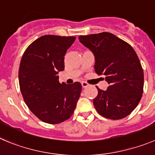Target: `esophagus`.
<instances>
[{"label":"esophagus","instance_id":"obj_1","mask_svg":"<svg viewBox=\"0 0 155 155\" xmlns=\"http://www.w3.org/2000/svg\"><path fill=\"white\" fill-rule=\"evenodd\" d=\"M81 84H82V88H86L89 86V83H87V82H82V83H81Z\"/></svg>","mask_w":155,"mask_h":155}]
</instances>
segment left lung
Masks as SVG:
<instances>
[{
  "instance_id": "8db88e82",
  "label": "left lung",
  "mask_w": 155,
  "mask_h": 155,
  "mask_svg": "<svg viewBox=\"0 0 155 155\" xmlns=\"http://www.w3.org/2000/svg\"><path fill=\"white\" fill-rule=\"evenodd\" d=\"M81 43L95 56V73L102 75L108 86L98 89L93 99L102 116L121 119L136 108L143 94L144 73L134 49L128 43L108 32L79 36Z\"/></svg>"
}]
</instances>
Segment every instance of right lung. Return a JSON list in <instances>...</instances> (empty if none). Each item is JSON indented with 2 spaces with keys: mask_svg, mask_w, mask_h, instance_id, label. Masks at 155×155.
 I'll return each mask as SVG.
<instances>
[{
  "mask_svg": "<svg viewBox=\"0 0 155 155\" xmlns=\"http://www.w3.org/2000/svg\"><path fill=\"white\" fill-rule=\"evenodd\" d=\"M75 37L45 35L27 48L19 69V84L30 110L41 121L59 124L70 118L80 96L79 82H59L64 70V56Z\"/></svg>",
  "mask_w": 155,
  "mask_h": 155,
  "instance_id": "obj_1",
  "label": "right lung"
}]
</instances>
